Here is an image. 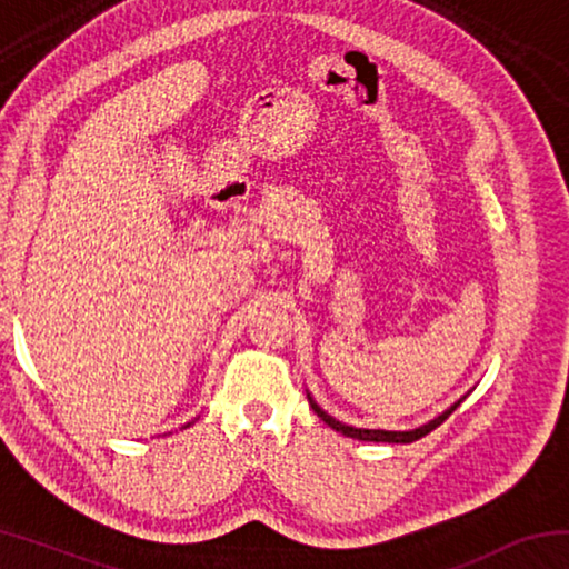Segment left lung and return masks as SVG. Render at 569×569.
Instances as JSON below:
<instances>
[{
	"instance_id": "left-lung-1",
	"label": "left lung",
	"mask_w": 569,
	"mask_h": 569,
	"mask_svg": "<svg viewBox=\"0 0 569 569\" xmlns=\"http://www.w3.org/2000/svg\"><path fill=\"white\" fill-rule=\"evenodd\" d=\"M308 401H311L313 411L319 413V417H321L326 423H329L331 429L341 431L343 437H351V439H359V441H389V445H411V441L427 437L429 431H435L441 421L449 419V413L455 411V409L459 407V403H461V399H459L457 403H451V407H449L447 411H441L437 419L421 423V427H417V429H409V431H387V429H356V427H349V423L336 421V419L331 417V413H326V411L319 407V403H316V401L311 399V393H308Z\"/></svg>"
}]
</instances>
